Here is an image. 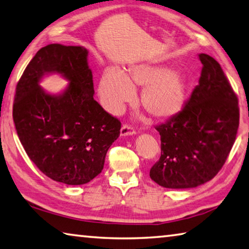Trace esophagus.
<instances>
[{
    "mask_svg": "<svg viewBox=\"0 0 249 249\" xmlns=\"http://www.w3.org/2000/svg\"><path fill=\"white\" fill-rule=\"evenodd\" d=\"M136 134V129H135L132 125L124 124L121 128V135L122 136H128V135Z\"/></svg>",
    "mask_w": 249,
    "mask_h": 249,
    "instance_id": "34e87169",
    "label": "esophagus"
}]
</instances>
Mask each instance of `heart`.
Instances as JSON below:
<instances>
[{
  "label": "heart",
  "instance_id": "heart-1",
  "mask_svg": "<svg viewBox=\"0 0 249 249\" xmlns=\"http://www.w3.org/2000/svg\"><path fill=\"white\" fill-rule=\"evenodd\" d=\"M135 87L144 88L141 104L154 119H169L179 113L184 104L187 84L183 75L162 66H134L128 77L119 70L109 69L101 79L99 93L107 111L116 114L134 99Z\"/></svg>",
  "mask_w": 249,
  "mask_h": 249
}]
</instances>
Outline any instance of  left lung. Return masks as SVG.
Instances as JSON below:
<instances>
[{
    "label": "left lung",
    "mask_w": 249,
    "mask_h": 249,
    "mask_svg": "<svg viewBox=\"0 0 249 249\" xmlns=\"http://www.w3.org/2000/svg\"><path fill=\"white\" fill-rule=\"evenodd\" d=\"M199 57L203 65L199 86L179 113L156 127L161 155L149 176L163 188H195L213 179L236 140L237 95L215 59Z\"/></svg>",
    "instance_id": "1"
}]
</instances>
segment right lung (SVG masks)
Here are the masks:
<instances>
[{"mask_svg": "<svg viewBox=\"0 0 249 249\" xmlns=\"http://www.w3.org/2000/svg\"><path fill=\"white\" fill-rule=\"evenodd\" d=\"M88 50L50 44L29 61L16 86L13 120L18 138L36 167L58 182L88 183L103 169L105 155L120 136L121 122L93 99ZM48 72L71 81L60 96L38 86Z\"/></svg>", "mask_w": 249, "mask_h": 249, "instance_id": "right-lung-1", "label": "right lung"}]
</instances>
